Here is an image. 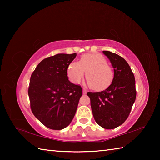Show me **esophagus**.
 Instances as JSON below:
<instances>
[{
	"label": "esophagus",
	"mask_w": 160,
	"mask_h": 160,
	"mask_svg": "<svg viewBox=\"0 0 160 160\" xmlns=\"http://www.w3.org/2000/svg\"><path fill=\"white\" fill-rule=\"evenodd\" d=\"M82 92H83V94H86L88 92V90H87L86 88H83L82 89Z\"/></svg>",
	"instance_id": "1"
}]
</instances>
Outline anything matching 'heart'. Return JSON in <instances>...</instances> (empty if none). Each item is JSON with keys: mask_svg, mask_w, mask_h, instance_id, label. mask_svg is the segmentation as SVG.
I'll list each match as a JSON object with an SVG mask.
<instances>
[{"mask_svg": "<svg viewBox=\"0 0 160 160\" xmlns=\"http://www.w3.org/2000/svg\"><path fill=\"white\" fill-rule=\"evenodd\" d=\"M88 85L94 90H102L112 83L113 73L106 58L98 53L83 54L79 61L72 62L67 69L70 82L79 83L85 75Z\"/></svg>", "mask_w": 160, "mask_h": 160, "instance_id": "heart-1", "label": "heart"}]
</instances>
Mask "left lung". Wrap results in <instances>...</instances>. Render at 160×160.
Wrapping results in <instances>:
<instances>
[{"mask_svg":"<svg viewBox=\"0 0 160 160\" xmlns=\"http://www.w3.org/2000/svg\"><path fill=\"white\" fill-rule=\"evenodd\" d=\"M112 64L114 76L106 90L88 92L92 111L97 123L105 129H113L125 122L136 97L133 72L126 61L118 54L103 51Z\"/></svg>","mask_w":160,"mask_h":160,"instance_id":"obj_1","label":"left lung"}]
</instances>
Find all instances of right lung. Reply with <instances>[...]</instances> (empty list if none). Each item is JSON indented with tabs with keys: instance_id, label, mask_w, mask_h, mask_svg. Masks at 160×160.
<instances>
[{
	"instance_id": "add662e5",
	"label": "right lung",
	"mask_w": 160,
	"mask_h": 160,
	"mask_svg": "<svg viewBox=\"0 0 160 160\" xmlns=\"http://www.w3.org/2000/svg\"><path fill=\"white\" fill-rule=\"evenodd\" d=\"M76 53L46 58L32 73L28 94L33 114L42 124L61 130L71 122L82 95V88L68 80L67 69Z\"/></svg>"
}]
</instances>
